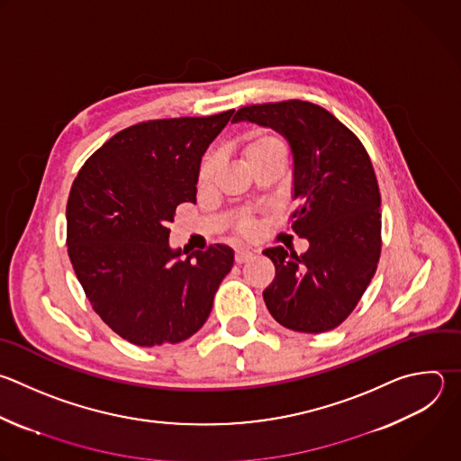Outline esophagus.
<instances>
[{
	"instance_id": "1",
	"label": "esophagus",
	"mask_w": 461,
	"mask_h": 461,
	"mask_svg": "<svg viewBox=\"0 0 461 461\" xmlns=\"http://www.w3.org/2000/svg\"><path fill=\"white\" fill-rule=\"evenodd\" d=\"M251 258H253V251H249V249L239 248V249L235 251V262H237V264H244V262H248V260H251Z\"/></svg>"
}]
</instances>
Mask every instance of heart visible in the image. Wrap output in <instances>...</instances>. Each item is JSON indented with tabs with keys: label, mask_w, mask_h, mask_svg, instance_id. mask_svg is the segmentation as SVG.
Wrapping results in <instances>:
<instances>
[{
	"label": "heart",
	"mask_w": 461,
	"mask_h": 461,
	"mask_svg": "<svg viewBox=\"0 0 461 461\" xmlns=\"http://www.w3.org/2000/svg\"><path fill=\"white\" fill-rule=\"evenodd\" d=\"M242 158L249 165V168H255L257 165L269 161L273 158H287V144L282 135L271 130H253L242 140ZM217 172H219V158L212 153V156H208L201 165L199 186L201 188L212 186ZM255 228H257L255 221L249 217H244L239 222V230L244 235H251Z\"/></svg>",
	"instance_id": "heart-1"
}]
</instances>
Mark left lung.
Listing matches in <instances>:
<instances>
[{
	"label": "left lung",
	"mask_w": 461,
	"mask_h": 461,
	"mask_svg": "<svg viewBox=\"0 0 461 461\" xmlns=\"http://www.w3.org/2000/svg\"><path fill=\"white\" fill-rule=\"evenodd\" d=\"M233 121L271 126L289 140L298 201L291 228L310 240L302 255L282 246L262 251L275 264L262 293L267 310L291 331H331L353 313L380 260V190L369 153L344 122L310 101L242 106Z\"/></svg>",
	"instance_id": "left-lung-1"
}]
</instances>
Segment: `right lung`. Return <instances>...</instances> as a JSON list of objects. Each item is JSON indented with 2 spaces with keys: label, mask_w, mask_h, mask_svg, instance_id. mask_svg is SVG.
<instances>
[{
  "label": "right lung",
  "mask_w": 461,
  "mask_h": 461,
  "mask_svg": "<svg viewBox=\"0 0 461 461\" xmlns=\"http://www.w3.org/2000/svg\"><path fill=\"white\" fill-rule=\"evenodd\" d=\"M235 110L153 119L117 131L81 167L67 203V246L92 310L140 348L179 344L210 317L233 267L228 246L168 244L179 204L195 203L201 159Z\"/></svg>",
  "instance_id": "right-lung-1"
}]
</instances>
